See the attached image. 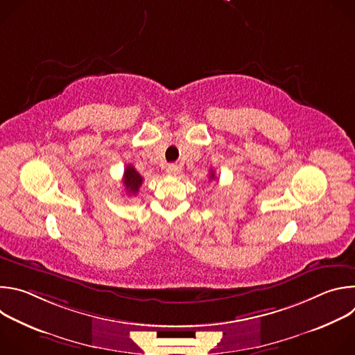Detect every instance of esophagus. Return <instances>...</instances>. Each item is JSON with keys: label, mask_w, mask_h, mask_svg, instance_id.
Here are the masks:
<instances>
[{"label": "esophagus", "mask_w": 355, "mask_h": 355, "mask_svg": "<svg viewBox=\"0 0 355 355\" xmlns=\"http://www.w3.org/2000/svg\"><path fill=\"white\" fill-rule=\"evenodd\" d=\"M166 173H167L168 175H177V174L180 173V167H178L177 164H168V166L166 167Z\"/></svg>", "instance_id": "obj_1"}]
</instances>
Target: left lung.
<instances>
[{
	"instance_id": "obj_1",
	"label": "left lung",
	"mask_w": 355,
	"mask_h": 355,
	"mask_svg": "<svg viewBox=\"0 0 355 355\" xmlns=\"http://www.w3.org/2000/svg\"><path fill=\"white\" fill-rule=\"evenodd\" d=\"M209 178H211V180H214V178H215V173H214V171H211V175H209Z\"/></svg>"
}]
</instances>
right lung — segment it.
<instances>
[{
    "label": "right lung",
    "mask_w": 355,
    "mask_h": 355,
    "mask_svg": "<svg viewBox=\"0 0 355 355\" xmlns=\"http://www.w3.org/2000/svg\"><path fill=\"white\" fill-rule=\"evenodd\" d=\"M143 177L135 170L133 166H126L125 173H123V185L126 189V193L129 195H136L139 192V188L141 187Z\"/></svg>",
    "instance_id": "obj_1"
}]
</instances>
